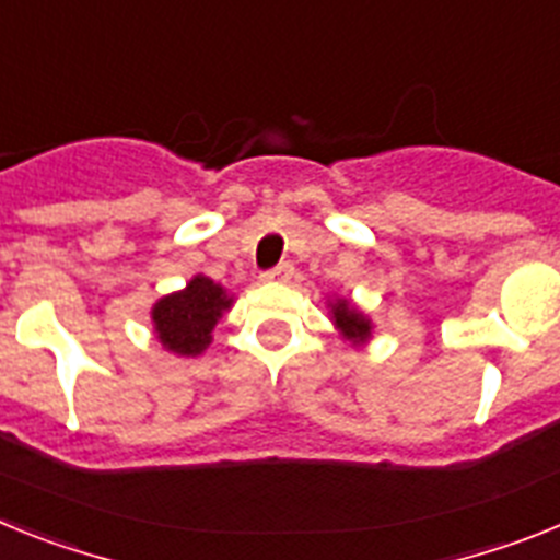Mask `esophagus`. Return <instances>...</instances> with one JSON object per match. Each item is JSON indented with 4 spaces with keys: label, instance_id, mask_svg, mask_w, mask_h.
<instances>
[{
    "label": "esophagus",
    "instance_id": "obj_1",
    "mask_svg": "<svg viewBox=\"0 0 560 560\" xmlns=\"http://www.w3.org/2000/svg\"><path fill=\"white\" fill-rule=\"evenodd\" d=\"M293 279V265H279L273 270L261 273V281H290Z\"/></svg>",
    "mask_w": 560,
    "mask_h": 560
}]
</instances>
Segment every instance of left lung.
<instances>
[{
	"label": "left lung",
	"mask_w": 560,
	"mask_h": 560,
	"mask_svg": "<svg viewBox=\"0 0 560 560\" xmlns=\"http://www.w3.org/2000/svg\"><path fill=\"white\" fill-rule=\"evenodd\" d=\"M327 307L329 320L335 324L338 335L343 340H349L354 349H363L374 338L372 318L352 299H347V295H332V299H327Z\"/></svg>",
	"instance_id": "left-lung-1"
}]
</instances>
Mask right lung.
Segmentation results:
<instances>
[{
  "label": "right lung",
  "mask_w": 560,
  "mask_h": 560,
  "mask_svg": "<svg viewBox=\"0 0 560 560\" xmlns=\"http://www.w3.org/2000/svg\"><path fill=\"white\" fill-rule=\"evenodd\" d=\"M233 295L208 276H191L183 290L163 295L152 307V329L160 347L177 358H199L211 347L213 327L231 313Z\"/></svg>",
  "instance_id": "obj_1"
}]
</instances>
